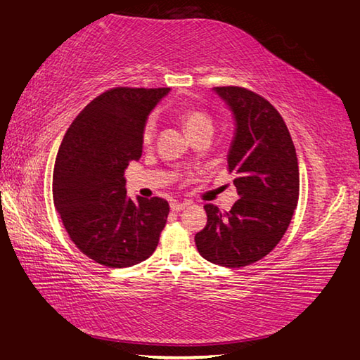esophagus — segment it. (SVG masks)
Wrapping results in <instances>:
<instances>
[{
	"instance_id": "esophagus-1",
	"label": "esophagus",
	"mask_w": 360,
	"mask_h": 360,
	"mask_svg": "<svg viewBox=\"0 0 360 360\" xmlns=\"http://www.w3.org/2000/svg\"><path fill=\"white\" fill-rule=\"evenodd\" d=\"M188 207L186 203H179V202H174V203H171V211H174V212H179V211H183Z\"/></svg>"
}]
</instances>
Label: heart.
I'll list each match as a JSON object with an SVG mask.
<instances>
[{
	"mask_svg": "<svg viewBox=\"0 0 360 360\" xmlns=\"http://www.w3.org/2000/svg\"><path fill=\"white\" fill-rule=\"evenodd\" d=\"M179 118L183 124V127H185L186 134L189 135V138H193L199 134H212V121L207 113L202 112V110L185 108L179 115ZM153 134H155V121L150 120L146 122L144 126L143 143L149 144L152 141Z\"/></svg>",
	"mask_w": 360,
	"mask_h": 360,
	"instance_id": "obj_1",
	"label": "heart"
}]
</instances>
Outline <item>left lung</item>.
Instances as JSON below:
<instances>
[{
  "instance_id": "8db88e82",
  "label": "left lung",
  "mask_w": 360,
  "mask_h": 360,
  "mask_svg": "<svg viewBox=\"0 0 360 360\" xmlns=\"http://www.w3.org/2000/svg\"><path fill=\"white\" fill-rule=\"evenodd\" d=\"M234 121L226 163L240 199L230 211L205 205L208 222L195 234L205 259L244 267L276 247L298 203L300 172L295 146L276 108L240 86L212 88Z\"/></svg>"
}]
</instances>
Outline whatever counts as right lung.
<instances>
[{
	"label": "right lung",
	"mask_w": 360,
	"mask_h": 360,
	"mask_svg": "<svg viewBox=\"0 0 360 360\" xmlns=\"http://www.w3.org/2000/svg\"><path fill=\"white\" fill-rule=\"evenodd\" d=\"M171 88L118 86L93 99L63 136L54 174V207L88 258L121 269L155 252L169 205L127 197L126 172L143 153V130Z\"/></svg>",
	"instance_id": "1"
}]
</instances>
